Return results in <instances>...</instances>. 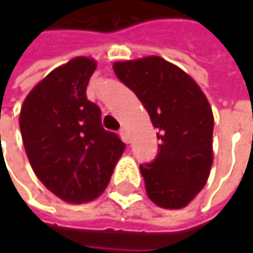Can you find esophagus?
Segmentation results:
<instances>
[{"instance_id": "obj_1", "label": "esophagus", "mask_w": 253, "mask_h": 253, "mask_svg": "<svg viewBox=\"0 0 253 253\" xmlns=\"http://www.w3.org/2000/svg\"><path fill=\"white\" fill-rule=\"evenodd\" d=\"M120 136H122V139H123V142H125V143H128V134H127V130L125 128V127L120 130Z\"/></svg>"}]
</instances>
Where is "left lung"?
<instances>
[{"label":"left lung","mask_w":253,"mask_h":253,"mask_svg":"<svg viewBox=\"0 0 253 253\" xmlns=\"http://www.w3.org/2000/svg\"><path fill=\"white\" fill-rule=\"evenodd\" d=\"M161 140L152 163L140 164L148 198L161 208L186 207L205 186L212 166L214 116L196 82L161 57L114 63Z\"/></svg>","instance_id":"obj_1"}]
</instances>
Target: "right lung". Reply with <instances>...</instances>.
<instances>
[{
    "label": "right lung",
    "instance_id": "obj_1",
    "mask_svg": "<svg viewBox=\"0 0 253 253\" xmlns=\"http://www.w3.org/2000/svg\"><path fill=\"white\" fill-rule=\"evenodd\" d=\"M96 63L76 57L42 79L26 96L20 131L29 163L60 199L98 198L125 152L122 139L101 125V110L86 98Z\"/></svg>",
    "mask_w": 253,
    "mask_h": 253
}]
</instances>
